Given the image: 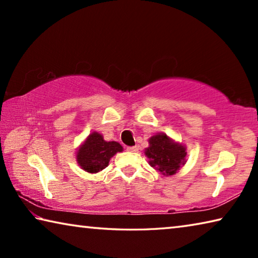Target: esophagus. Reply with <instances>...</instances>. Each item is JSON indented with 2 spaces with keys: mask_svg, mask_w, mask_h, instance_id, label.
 <instances>
[{
  "mask_svg": "<svg viewBox=\"0 0 258 258\" xmlns=\"http://www.w3.org/2000/svg\"><path fill=\"white\" fill-rule=\"evenodd\" d=\"M126 150L130 151V152H137L139 150V147L138 146H134V147H127L126 148Z\"/></svg>",
  "mask_w": 258,
  "mask_h": 258,
  "instance_id": "34e87169",
  "label": "esophagus"
}]
</instances>
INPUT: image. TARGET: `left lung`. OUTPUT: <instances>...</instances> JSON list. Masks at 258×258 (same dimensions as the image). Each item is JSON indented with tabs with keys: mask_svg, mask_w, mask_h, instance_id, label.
Masks as SVG:
<instances>
[{
	"mask_svg": "<svg viewBox=\"0 0 258 258\" xmlns=\"http://www.w3.org/2000/svg\"><path fill=\"white\" fill-rule=\"evenodd\" d=\"M149 147L145 149L148 163L164 176L176 174L186 163V148L174 141L165 133H157L148 140Z\"/></svg>",
	"mask_w": 258,
	"mask_h": 258,
	"instance_id": "1",
	"label": "left lung"
}]
</instances>
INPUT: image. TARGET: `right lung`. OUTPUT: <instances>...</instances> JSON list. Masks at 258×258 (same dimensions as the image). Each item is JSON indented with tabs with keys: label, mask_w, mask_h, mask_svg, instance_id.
Wrapping results in <instances>:
<instances>
[{
	"label": "right lung",
	"mask_w": 258,
	"mask_h": 258,
	"mask_svg": "<svg viewBox=\"0 0 258 258\" xmlns=\"http://www.w3.org/2000/svg\"><path fill=\"white\" fill-rule=\"evenodd\" d=\"M118 142L106 141L99 132H92L76 151V161L83 171L95 174L109 165L111 157L123 151Z\"/></svg>",
	"instance_id": "add662e5"
}]
</instances>
